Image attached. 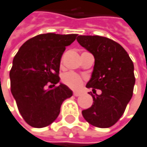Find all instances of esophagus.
Here are the masks:
<instances>
[{"instance_id": "esophagus-1", "label": "esophagus", "mask_w": 147, "mask_h": 147, "mask_svg": "<svg viewBox=\"0 0 147 147\" xmlns=\"http://www.w3.org/2000/svg\"><path fill=\"white\" fill-rule=\"evenodd\" d=\"M81 92H79V91H74L73 92V95L75 96H81Z\"/></svg>"}]
</instances>
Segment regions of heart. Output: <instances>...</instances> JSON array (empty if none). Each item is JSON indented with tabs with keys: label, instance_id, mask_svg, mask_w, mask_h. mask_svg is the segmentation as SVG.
I'll use <instances>...</instances> for the list:
<instances>
[{
	"label": "heart",
	"instance_id": "b5f03b06",
	"mask_svg": "<svg viewBox=\"0 0 147 147\" xmlns=\"http://www.w3.org/2000/svg\"><path fill=\"white\" fill-rule=\"evenodd\" d=\"M62 82L71 89H78L82 85V78L74 72H67L62 76Z\"/></svg>",
	"mask_w": 147,
	"mask_h": 147
}]
</instances>
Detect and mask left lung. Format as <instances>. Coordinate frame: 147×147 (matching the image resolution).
<instances>
[{
	"instance_id": "obj_1",
	"label": "left lung",
	"mask_w": 147,
	"mask_h": 147,
	"mask_svg": "<svg viewBox=\"0 0 147 147\" xmlns=\"http://www.w3.org/2000/svg\"><path fill=\"white\" fill-rule=\"evenodd\" d=\"M78 43L94 56L95 65L86 87L92 88L93 104L82 116L91 125L108 128L117 123L132 97L134 65L120 44L99 36H78ZM102 92L95 93V89Z\"/></svg>"
}]
</instances>
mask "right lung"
Listing matches in <instances>:
<instances>
[{
    "label": "right lung",
    "mask_w": 147,
    "mask_h": 147,
    "mask_svg": "<svg viewBox=\"0 0 147 147\" xmlns=\"http://www.w3.org/2000/svg\"><path fill=\"white\" fill-rule=\"evenodd\" d=\"M76 36L40 34L26 40L14 57L11 91L23 119L33 127L51 125L59 116L62 102L72 96L62 83L51 86L60 82L61 58ZM48 84L51 89H46Z\"/></svg>",
    "instance_id": "add662e5"
}]
</instances>
